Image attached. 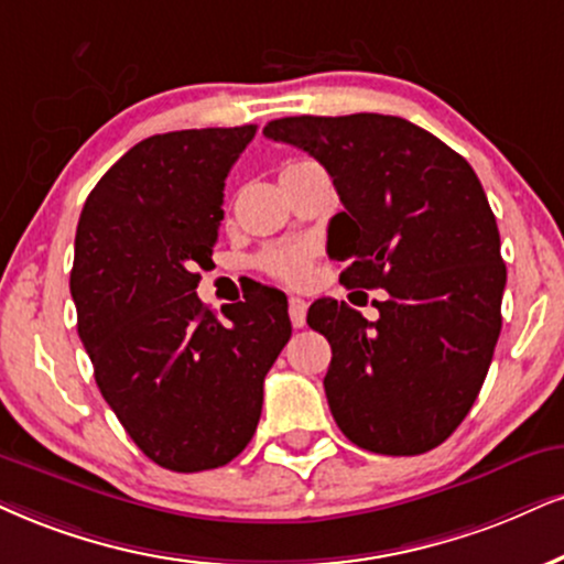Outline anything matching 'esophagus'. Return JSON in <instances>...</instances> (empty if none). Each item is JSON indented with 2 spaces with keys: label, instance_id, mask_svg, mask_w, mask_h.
Returning a JSON list of instances; mask_svg holds the SVG:
<instances>
[{
  "label": "esophagus",
  "instance_id": "obj_1",
  "mask_svg": "<svg viewBox=\"0 0 564 564\" xmlns=\"http://www.w3.org/2000/svg\"><path fill=\"white\" fill-rule=\"evenodd\" d=\"M290 322H293V326L295 329H301V326H305V308H308V305H305V301L303 297H290Z\"/></svg>",
  "mask_w": 564,
  "mask_h": 564
}]
</instances>
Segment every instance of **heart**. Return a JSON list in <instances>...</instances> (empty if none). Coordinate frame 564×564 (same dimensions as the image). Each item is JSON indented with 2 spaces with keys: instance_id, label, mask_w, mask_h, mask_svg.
<instances>
[{
  "instance_id": "heart-1",
  "label": "heart",
  "mask_w": 564,
  "mask_h": 564,
  "mask_svg": "<svg viewBox=\"0 0 564 564\" xmlns=\"http://www.w3.org/2000/svg\"><path fill=\"white\" fill-rule=\"evenodd\" d=\"M311 164L314 162H288L282 166V175H293V172ZM256 263H259L261 271L276 276V280L297 284L305 280V274L311 269V248L301 246V242H282V246H271L263 250Z\"/></svg>"
}]
</instances>
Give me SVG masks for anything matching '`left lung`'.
<instances>
[{
    "mask_svg": "<svg viewBox=\"0 0 564 564\" xmlns=\"http://www.w3.org/2000/svg\"><path fill=\"white\" fill-rule=\"evenodd\" d=\"M263 135L329 172L345 206L329 221L339 282L384 290L377 322L335 297L308 308L332 345L324 392L339 431L379 455L440 447L474 408L502 329L507 269L474 166L392 115L282 117Z\"/></svg>",
    "mask_w": 564,
    "mask_h": 564,
    "instance_id": "1",
    "label": "left lung"
}]
</instances>
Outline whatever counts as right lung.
Masks as SVG:
<instances>
[{
    "label": "right lung",
    "instance_id": "right-lung-1",
    "mask_svg": "<svg viewBox=\"0 0 564 564\" xmlns=\"http://www.w3.org/2000/svg\"><path fill=\"white\" fill-rule=\"evenodd\" d=\"M253 135L242 124L145 138L96 183L75 232L69 293L96 384L143 455L177 474L246 449L293 335L280 290L225 305V318L196 295L225 180Z\"/></svg>",
    "mask_w": 564,
    "mask_h": 564
}]
</instances>
